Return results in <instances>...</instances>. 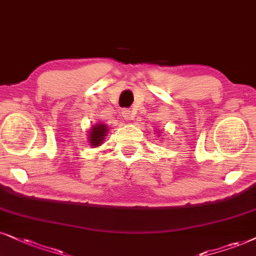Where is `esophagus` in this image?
<instances>
[{"label": "esophagus", "mask_w": 256, "mask_h": 256, "mask_svg": "<svg viewBox=\"0 0 256 256\" xmlns=\"http://www.w3.org/2000/svg\"><path fill=\"white\" fill-rule=\"evenodd\" d=\"M122 118H124L126 122L132 120V114H131L130 110H124V111L122 112Z\"/></svg>", "instance_id": "1"}]
</instances>
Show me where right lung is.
Here are the masks:
<instances>
[{
  "label": "right lung",
  "instance_id": "right-lung-1",
  "mask_svg": "<svg viewBox=\"0 0 256 256\" xmlns=\"http://www.w3.org/2000/svg\"><path fill=\"white\" fill-rule=\"evenodd\" d=\"M90 131H92L90 134V145H93V146H99V145L104 142V137L106 134H108V130L105 125L99 124L96 126H93Z\"/></svg>",
  "mask_w": 256,
  "mask_h": 256
}]
</instances>
